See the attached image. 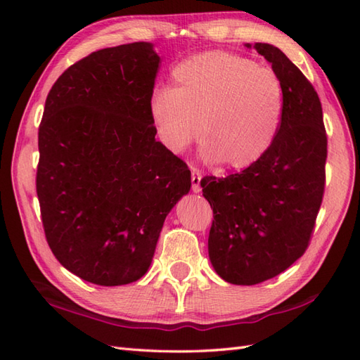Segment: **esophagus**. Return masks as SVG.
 <instances>
[{
	"instance_id": "1",
	"label": "esophagus",
	"mask_w": 360,
	"mask_h": 360,
	"mask_svg": "<svg viewBox=\"0 0 360 360\" xmlns=\"http://www.w3.org/2000/svg\"><path fill=\"white\" fill-rule=\"evenodd\" d=\"M201 179H202V173L198 170V168L192 167V188L193 192H201Z\"/></svg>"
}]
</instances>
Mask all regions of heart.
<instances>
[{
  "mask_svg": "<svg viewBox=\"0 0 360 360\" xmlns=\"http://www.w3.org/2000/svg\"><path fill=\"white\" fill-rule=\"evenodd\" d=\"M285 106V86L272 68L240 53L210 51L172 71V88L153 96L150 112L164 143L186 151L200 129L201 156L249 167L271 148Z\"/></svg>",
  "mask_w": 360,
  "mask_h": 360,
  "instance_id": "b5f03b06",
  "label": "heart"
}]
</instances>
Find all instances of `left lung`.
<instances>
[{
    "instance_id": "8db88e82",
    "label": "left lung",
    "mask_w": 360,
    "mask_h": 360,
    "mask_svg": "<svg viewBox=\"0 0 360 360\" xmlns=\"http://www.w3.org/2000/svg\"><path fill=\"white\" fill-rule=\"evenodd\" d=\"M254 49L285 86L278 133L271 148L243 172L201 179L213 210L212 266L223 280L246 286L274 278L308 249L323 200L328 155L314 86L278 48L255 43Z\"/></svg>"
}]
</instances>
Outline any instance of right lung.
I'll return each mask as SVG.
<instances>
[{"label": "right lung", "mask_w": 360, "mask_h": 360, "mask_svg": "<svg viewBox=\"0 0 360 360\" xmlns=\"http://www.w3.org/2000/svg\"><path fill=\"white\" fill-rule=\"evenodd\" d=\"M160 58L137 41L89 53L46 97L37 195L46 240L68 271L101 286L148 271L165 217L192 186L155 139L150 103Z\"/></svg>", "instance_id": "right-lung-1"}]
</instances>
